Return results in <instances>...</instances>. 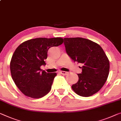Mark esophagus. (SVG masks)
<instances>
[{
	"mask_svg": "<svg viewBox=\"0 0 121 121\" xmlns=\"http://www.w3.org/2000/svg\"><path fill=\"white\" fill-rule=\"evenodd\" d=\"M60 73L61 74H62L63 75H66L68 73V72H65V71H60Z\"/></svg>",
	"mask_w": 121,
	"mask_h": 121,
	"instance_id": "34e87169",
	"label": "esophagus"
}]
</instances>
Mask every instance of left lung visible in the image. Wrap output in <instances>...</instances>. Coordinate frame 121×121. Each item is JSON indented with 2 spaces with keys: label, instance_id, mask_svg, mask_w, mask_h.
<instances>
[{
  "label": "left lung",
  "instance_id": "obj_1",
  "mask_svg": "<svg viewBox=\"0 0 121 121\" xmlns=\"http://www.w3.org/2000/svg\"><path fill=\"white\" fill-rule=\"evenodd\" d=\"M66 52L75 62L81 64L82 72L78 81L72 85L77 95L89 97L101 89L108 77L109 59L104 51L91 40L83 38H64Z\"/></svg>",
  "mask_w": 121,
  "mask_h": 121
}]
</instances>
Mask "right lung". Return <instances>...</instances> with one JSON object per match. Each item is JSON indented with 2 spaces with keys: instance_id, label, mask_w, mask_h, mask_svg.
Returning a JSON list of instances; mask_svg holds the SVG:
<instances>
[{
  "instance_id": "add662e5",
  "label": "right lung",
  "mask_w": 121,
  "mask_h": 121,
  "mask_svg": "<svg viewBox=\"0 0 121 121\" xmlns=\"http://www.w3.org/2000/svg\"><path fill=\"white\" fill-rule=\"evenodd\" d=\"M62 38H37L24 42L17 48L10 62L12 79L17 86L28 97L41 98L50 92L56 73L40 69L45 66L50 48L63 43Z\"/></svg>"
}]
</instances>
